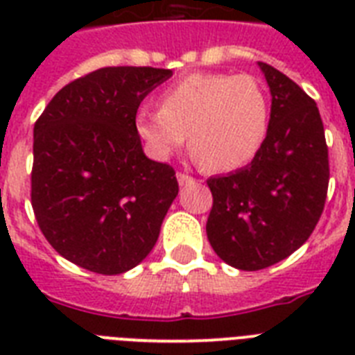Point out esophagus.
Returning a JSON list of instances; mask_svg holds the SVG:
<instances>
[{
    "label": "esophagus",
    "mask_w": 355,
    "mask_h": 355,
    "mask_svg": "<svg viewBox=\"0 0 355 355\" xmlns=\"http://www.w3.org/2000/svg\"><path fill=\"white\" fill-rule=\"evenodd\" d=\"M177 180L180 186H191V184H195V178L188 175V173H177Z\"/></svg>",
    "instance_id": "obj_1"
}]
</instances>
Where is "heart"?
<instances>
[{
	"label": "heart",
	"mask_w": 355,
	"mask_h": 355,
	"mask_svg": "<svg viewBox=\"0 0 355 355\" xmlns=\"http://www.w3.org/2000/svg\"><path fill=\"white\" fill-rule=\"evenodd\" d=\"M269 96L252 75L191 73L160 97V108L144 107L134 127L156 156L186 144L211 171L247 166L269 130Z\"/></svg>",
	"instance_id": "b5f03b06"
}]
</instances>
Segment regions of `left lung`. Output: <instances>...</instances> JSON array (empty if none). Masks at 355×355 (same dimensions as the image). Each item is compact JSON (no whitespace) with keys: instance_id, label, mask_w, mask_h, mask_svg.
I'll use <instances>...</instances> for the list:
<instances>
[{"instance_id":"obj_1","label":"left lung","mask_w":355,"mask_h":355,"mask_svg":"<svg viewBox=\"0 0 355 355\" xmlns=\"http://www.w3.org/2000/svg\"><path fill=\"white\" fill-rule=\"evenodd\" d=\"M269 130L252 162L206 180L214 197L206 234L223 261L241 270L278 263L300 248L324 210L330 162L317 103L269 64Z\"/></svg>"}]
</instances>
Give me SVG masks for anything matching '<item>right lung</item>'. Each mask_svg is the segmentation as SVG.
Segmentation results:
<instances>
[{
  "mask_svg": "<svg viewBox=\"0 0 355 355\" xmlns=\"http://www.w3.org/2000/svg\"><path fill=\"white\" fill-rule=\"evenodd\" d=\"M171 69L112 66L71 80L35 123L31 205L55 250L121 275L153 250L178 193L175 169L149 160L134 119Z\"/></svg>",
  "mask_w": 355,
  "mask_h": 355,
  "instance_id": "1",
  "label": "right lung"
}]
</instances>
